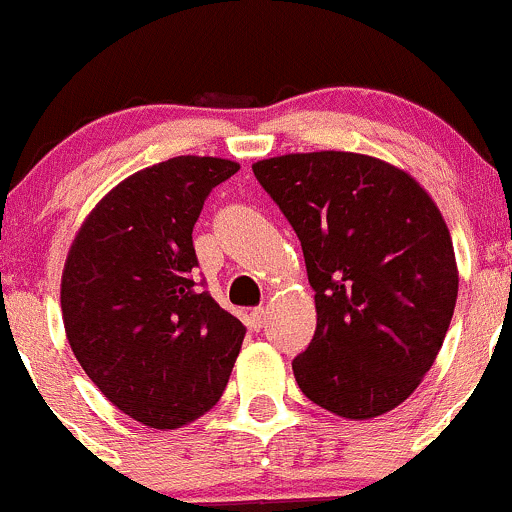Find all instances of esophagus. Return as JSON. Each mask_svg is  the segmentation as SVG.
Listing matches in <instances>:
<instances>
[{
	"label": "esophagus",
	"mask_w": 512,
	"mask_h": 512,
	"mask_svg": "<svg viewBox=\"0 0 512 512\" xmlns=\"http://www.w3.org/2000/svg\"><path fill=\"white\" fill-rule=\"evenodd\" d=\"M266 320H268L266 310H263V308H254V310H251V315H249V325H251V328L256 330V333H258V330L266 328Z\"/></svg>",
	"instance_id": "1"
}]
</instances>
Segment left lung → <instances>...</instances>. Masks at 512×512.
Here are the masks:
<instances>
[{
  "label": "left lung",
  "mask_w": 512,
  "mask_h": 512,
  "mask_svg": "<svg viewBox=\"0 0 512 512\" xmlns=\"http://www.w3.org/2000/svg\"><path fill=\"white\" fill-rule=\"evenodd\" d=\"M254 175L303 246L318 325L293 360L300 392L372 419L419 387L456 308L451 234L407 172L355 152L261 160Z\"/></svg>",
  "instance_id": "left-lung-1"
}]
</instances>
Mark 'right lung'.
Segmentation results:
<instances>
[{"label":"right lung","instance_id":"right-lung-1","mask_svg":"<svg viewBox=\"0 0 512 512\" xmlns=\"http://www.w3.org/2000/svg\"><path fill=\"white\" fill-rule=\"evenodd\" d=\"M239 165L172 157L120 182L78 231L61 281L68 342L93 384L152 429L219 402L246 328L194 281L192 229Z\"/></svg>","mask_w":512,"mask_h":512}]
</instances>
